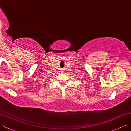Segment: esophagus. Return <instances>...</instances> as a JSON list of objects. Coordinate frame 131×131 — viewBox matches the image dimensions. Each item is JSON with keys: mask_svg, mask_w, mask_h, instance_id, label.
<instances>
[{"mask_svg": "<svg viewBox=\"0 0 131 131\" xmlns=\"http://www.w3.org/2000/svg\"><path fill=\"white\" fill-rule=\"evenodd\" d=\"M62 72H63V71H62Z\"/></svg>", "mask_w": 131, "mask_h": 131, "instance_id": "esophagus-1", "label": "esophagus"}]
</instances>
